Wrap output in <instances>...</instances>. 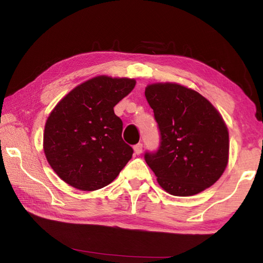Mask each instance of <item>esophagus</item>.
Listing matches in <instances>:
<instances>
[{
    "mask_svg": "<svg viewBox=\"0 0 263 263\" xmlns=\"http://www.w3.org/2000/svg\"><path fill=\"white\" fill-rule=\"evenodd\" d=\"M133 149H135V153L137 154V155H139L140 153H141V151H142V144H137V145H135L133 146Z\"/></svg>",
    "mask_w": 263,
    "mask_h": 263,
    "instance_id": "obj_1",
    "label": "esophagus"
}]
</instances>
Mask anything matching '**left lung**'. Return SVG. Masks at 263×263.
Segmentation results:
<instances>
[{"label":"left lung","instance_id":"left-lung-1","mask_svg":"<svg viewBox=\"0 0 263 263\" xmlns=\"http://www.w3.org/2000/svg\"><path fill=\"white\" fill-rule=\"evenodd\" d=\"M145 96L160 131V146L145 161L158 183L174 196L211 186L229 161V131L217 109L197 91L177 83H153Z\"/></svg>","mask_w":263,"mask_h":263}]
</instances>
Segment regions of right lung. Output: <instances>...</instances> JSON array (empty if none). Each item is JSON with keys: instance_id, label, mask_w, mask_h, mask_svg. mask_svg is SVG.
I'll list each match as a JSON object with an SVG mask.
<instances>
[{"instance_id": "1", "label": "right lung", "mask_w": 263, "mask_h": 263, "mask_svg": "<svg viewBox=\"0 0 263 263\" xmlns=\"http://www.w3.org/2000/svg\"><path fill=\"white\" fill-rule=\"evenodd\" d=\"M136 80L92 78L69 91L48 116L44 152L66 183L83 191L110 184L132 158L114 106L130 94Z\"/></svg>"}]
</instances>
